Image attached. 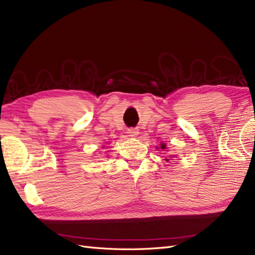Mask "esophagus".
<instances>
[{
	"label": "esophagus",
	"mask_w": 255,
	"mask_h": 255,
	"mask_svg": "<svg viewBox=\"0 0 255 255\" xmlns=\"http://www.w3.org/2000/svg\"><path fill=\"white\" fill-rule=\"evenodd\" d=\"M128 134L130 137H136L138 134H139V130H138V128H129L128 129Z\"/></svg>",
	"instance_id": "esophagus-1"
}]
</instances>
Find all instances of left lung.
<instances>
[{"mask_svg":"<svg viewBox=\"0 0 255 255\" xmlns=\"http://www.w3.org/2000/svg\"><path fill=\"white\" fill-rule=\"evenodd\" d=\"M160 148H161V149H166V144H165V143H161ZM166 160H169V159H166Z\"/></svg>","mask_w":255,"mask_h":255,"instance_id":"left-lung-1","label":"left lung"}]
</instances>
